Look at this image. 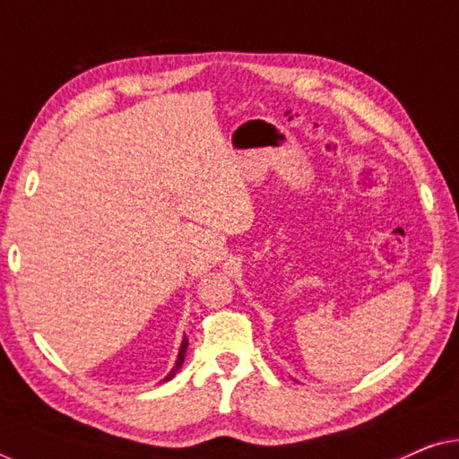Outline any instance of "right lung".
Masks as SVG:
<instances>
[{"label": "right lung", "mask_w": 459, "mask_h": 459, "mask_svg": "<svg viewBox=\"0 0 459 459\" xmlns=\"http://www.w3.org/2000/svg\"><path fill=\"white\" fill-rule=\"evenodd\" d=\"M186 351H187V338L184 336V341H181V347H179V353H178V359H175V366L171 368V372L165 376V380L162 382H169L171 378H175V374L179 372L181 366H184V359H186Z\"/></svg>", "instance_id": "obj_1"}]
</instances>
